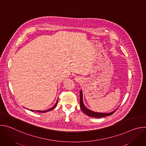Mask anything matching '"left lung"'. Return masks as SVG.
Instances as JSON below:
<instances>
[{
    "label": "left lung",
    "mask_w": 146,
    "mask_h": 146,
    "mask_svg": "<svg viewBox=\"0 0 146 146\" xmlns=\"http://www.w3.org/2000/svg\"><path fill=\"white\" fill-rule=\"evenodd\" d=\"M80 108L81 110L84 112L86 115L91 117H94V118H102L104 117H106V116H109L113 114L115 111L117 110V109L110 113H99V112H96L92 110H90L87 108H86L84 105V102H83L82 100V91H80Z\"/></svg>",
    "instance_id": "1"
}]
</instances>
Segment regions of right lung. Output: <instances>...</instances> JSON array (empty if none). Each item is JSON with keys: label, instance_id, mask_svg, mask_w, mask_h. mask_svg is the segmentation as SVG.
I'll use <instances>...</instances> for the list:
<instances>
[{"label": "right lung", "instance_id": "1", "mask_svg": "<svg viewBox=\"0 0 146 146\" xmlns=\"http://www.w3.org/2000/svg\"><path fill=\"white\" fill-rule=\"evenodd\" d=\"M58 99L57 100H56V103H55V105L52 108H51V109H48V110H43V111H41V110H31V111H37V112H38V113H46V112H47V111H51V110H53V109L56 106L57 104H58Z\"/></svg>", "mask_w": 146, "mask_h": 146}]
</instances>
